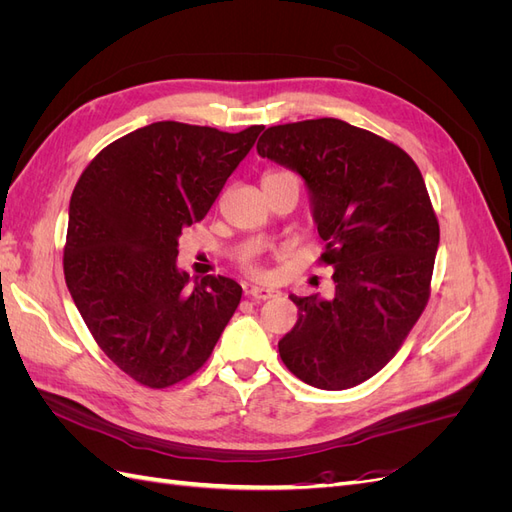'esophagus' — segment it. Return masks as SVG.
Instances as JSON below:
<instances>
[{
  "label": "esophagus",
  "instance_id": "esophagus-1",
  "mask_svg": "<svg viewBox=\"0 0 512 512\" xmlns=\"http://www.w3.org/2000/svg\"><path fill=\"white\" fill-rule=\"evenodd\" d=\"M277 290L275 288H267V286H252L247 290V297L254 299V301H267L271 297H275Z\"/></svg>",
  "mask_w": 512,
  "mask_h": 512
}]
</instances>
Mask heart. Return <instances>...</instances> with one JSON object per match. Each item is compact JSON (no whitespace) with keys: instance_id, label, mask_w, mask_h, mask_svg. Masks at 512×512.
I'll use <instances>...</instances> for the list:
<instances>
[{"instance_id":"1","label":"heart","mask_w":512,"mask_h":512,"mask_svg":"<svg viewBox=\"0 0 512 512\" xmlns=\"http://www.w3.org/2000/svg\"><path fill=\"white\" fill-rule=\"evenodd\" d=\"M271 175H275V173H271ZM250 273H252L254 277H265V275H267V271H265V269H262V267H258V265L250 267Z\"/></svg>"}]
</instances>
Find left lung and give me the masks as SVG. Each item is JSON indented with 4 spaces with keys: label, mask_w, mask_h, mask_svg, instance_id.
Instances as JSON below:
<instances>
[{
    "label": "left lung",
    "mask_w": 512,
    "mask_h": 512,
    "mask_svg": "<svg viewBox=\"0 0 512 512\" xmlns=\"http://www.w3.org/2000/svg\"><path fill=\"white\" fill-rule=\"evenodd\" d=\"M258 156L297 173L333 267V297H297L277 348L322 391H344L389 363L429 299L440 226L404 149L333 117L273 126Z\"/></svg>",
    "instance_id": "left-lung-1"
}]
</instances>
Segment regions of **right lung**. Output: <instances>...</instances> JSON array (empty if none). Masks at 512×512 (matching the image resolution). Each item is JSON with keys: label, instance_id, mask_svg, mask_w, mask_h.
Masks as SVG:
<instances>
[{"label": "right lung", "instance_id": "obj_1", "mask_svg": "<svg viewBox=\"0 0 512 512\" xmlns=\"http://www.w3.org/2000/svg\"><path fill=\"white\" fill-rule=\"evenodd\" d=\"M260 132L149 123L104 147L72 192L64 275L74 305L108 359L151 389L203 367L241 301L224 275L190 286L177 247Z\"/></svg>", "mask_w": 512, "mask_h": 512}]
</instances>
